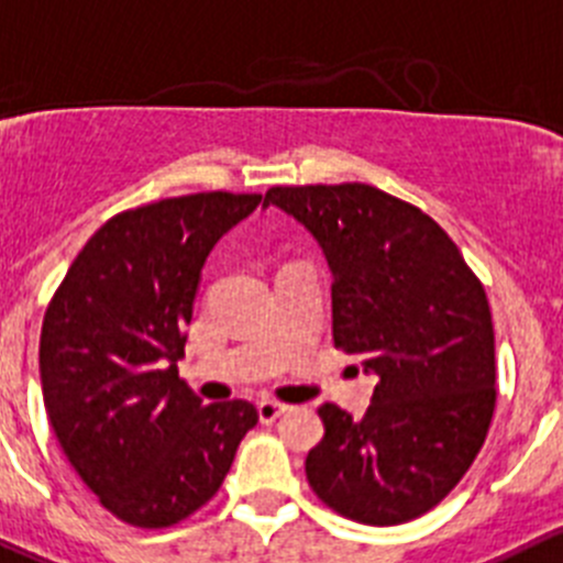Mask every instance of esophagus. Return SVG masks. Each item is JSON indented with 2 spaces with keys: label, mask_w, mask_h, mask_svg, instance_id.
Instances as JSON below:
<instances>
[{
  "label": "esophagus",
  "mask_w": 563,
  "mask_h": 563,
  "mask_svg": "<svg viewBox=\"0 0 563 563\" xmlns=\"http://www.w3.org/2000/svg\"><path fill=\"white\" fill-rule=\"evenodd\" d=\"M256 409H260V420L262 422H276L278 417L287 415V411H290L292 406L282 404V400H262V404L256 406Z\"/></svg>",
  "instance_id": "esophagus-1"
}]
</instances>
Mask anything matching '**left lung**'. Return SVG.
Segmentation results:
<instances>
[{
  "mask_svg": "<svg viewBox=\"0 0 563 563\" xmlns=\"http://www.w3.org/2000/svg\"><path fill=\"white\" fill-rule=\"evenodd\" d=\"M331 267V334L378 376L362 420L323 404L307 456L314 495L362 526L445 500L489 433L495 329L481 278L433 218L373 185L271 187Z\"/></svg>",
  "mask_w": 563,
  "mask_h": 563,
  "instance_id": "obj_1",
  "label": "left lung"
}]
</instances>
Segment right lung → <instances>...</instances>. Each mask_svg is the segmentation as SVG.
<instances>
[{
	"label": "right lung",
	"instance_id": "add662e5",
	"mask_svg": "<svg viewBox=\"0 0 563 563\" xmlns=\"http://www.w3.org/2000/svg\"><path fill=\"white\" fill-rule=\"evenodd\" d=\"M260 201L212 190L118 212L46 307V415L71 467L121 522L168 528L196 514L260 420L249 400L205 406L176 367L212 245Z\"/></svg>",
	"mask_w": 563,
	"mask_h": 563
}]
</instances>
